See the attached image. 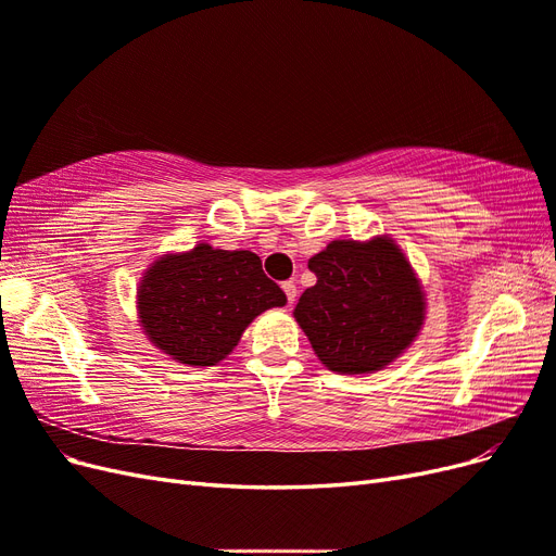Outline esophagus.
Masks as SVG:
<instances>
[{"label": "esophagus", "instance_id": "1", "mask_svg": "<svg viewBox=\"0 0 556 556\" xmlns=\"http://www.w3.org/2000/svg\"><path fill=\"white\" fill-rule=\"evenodd\" d=\"M282 292H285V296H288V304L292 306L294 301H296V285H294V280H285L282 282Z\"/></svg>", "mask_w": 556, "mask_h": 556}]
</instances>
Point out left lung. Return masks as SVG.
Returning <instances> with one entry per match:
<instances>
[{
    "instance_id": "obj_1",
    "label": "left lung",
    "mask_w": 556,
    "mask_h": 556,
    "mask_svg": "<svg viewBox=\"0 0 556 556\" xmlns=\"http://www.w3.org/2000/svg\"><path fill=\"white\" fill-rule=\"evenodd\" d=\"M308 268L317 282L299 296L294 317L331 371H380L413 343L425 299L394 241H331Z\"/></svg>"
}]
</instances>
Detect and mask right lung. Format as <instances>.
Segmentation results:
<instances>
[{
    "label": "right lung",
    "mask_w": 556,
    "mask_h": 556,
    "mask_svg": "<svg viewBox=\"0 0 556 556\" xmlns=\"http://www.w3.org/2000/svg\"><path fill=\"white\" fill-rule=\"evenodd\" d=\"M285 301L255 252L199 243L150 266L139 290V315L148 339L166 355L213 366L229 355L252 319Z\"/></svg>",
    "instance_id": "right-lung-1"
}]
</instances>
